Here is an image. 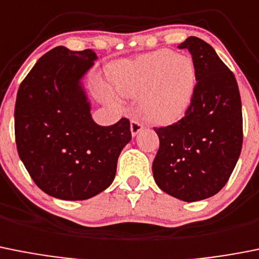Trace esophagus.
Wrapping results in <instances>:
<instances>
[{"mask_svg": "<svg viewBox=\"0 0 259 259\" xmlns=\"http://www.w3.org/2000/svg\"><path fill=\"white\" fill-rule=\"evenodd\" d=\"M142 128H144V125H142L141 123L137 122V120H135V119L131 120V134H132V136H134V137L136 136L139 132L142 131Z\"/></svg>", "mask_w": 259, "mask_h": 259, "instance_id": "1", "label": "esophagus"}]
</instances>
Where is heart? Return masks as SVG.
Returning <instances> with one entry per match:
<instances>
[{"label":"heart","instance_id":"heart-1","mask_svg":"<svg viewBox=\"0 0 259 259\" xmlns=\"http://www.w3.org/2000/svg\"><path fill=\"white\" fill-rule=\"evenodd\" d=\"M109 78L122 96L142 95L140 111L145 119L156 124L180 119L189 109L196 89L193 59L169 50L120 61L111 69ZM106 99L113 101L109 95Z\"/></svg>","mask_w":259,"mask_h":259}]
</instances>
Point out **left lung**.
Masks as SVG:
<instances>
[{
    "label": "left lung",
    "instance_id": "8db88e82",
    "mask_svg": "<svg viewBox=\"0 0 259 259\" xmlns=\"http://www.w3.org/2000/svg\"><path fill=\"white\" fill-rule=\"evenodd\" d=\"M191 54L196 89L185 117L155 128L156 185L180 200L210 198L226 185L240 156L243 115L238 82L210 45L189 37L179 46Z\"/></svg>",
    "mask_w": 259,
    "mask_h": 259
}]
</instances>
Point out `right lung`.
Instances as JSON below:
<instances>
[{
  "instance_id": "1",
  "label": "right lung",
  "mask_w": 259,
  "mask_h": 259,
  "mask_svg": "<svg viewBox=\"0 0 259 259\" xmlns=\"http://www.w3.org/2000/svg\"><path fill=\"white\" fill-rule=\"evenodd\" d=\"M94 50L58 46L35 63L19 87L15 140L34 184L61 200H86L114 181L120 151L131 141L130 120L99 125L83 78Z\"/></svg>"
}]
</instances>
